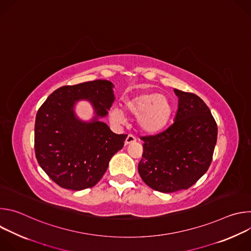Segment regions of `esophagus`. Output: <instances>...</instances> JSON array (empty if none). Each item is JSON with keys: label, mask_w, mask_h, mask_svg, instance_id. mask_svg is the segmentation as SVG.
Masks as SVG:
<instances>
[{"label": "esophagus", "mask_w": 251, "mask_h": 251, "mask_svg": "<svg viewBox=\"0 0 251 251\" xmlns=\"http://www.w3.org/2000/svg\"><path fill=\"white\" fill-rule=\"evenodd\" d=\"M136 141H137L136 137L133 136V135H131V134H129V135L127 136V138H126L125 144H126V145H129V144H132V143H135Z\"/></svg>", "instance_id": "esophagus-1"}]
</instances>
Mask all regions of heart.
Returning a JSON list of instances; mask_svg holds the SVG:
<instances>
[{
  "mask_svg": "<svg viewBox=\"0 0 251 251\" xmlns=\"http://www.w3.org/2000/svg\"><path fill=\"white\" fill-rule=\"evenodd\" d=\"M123 107L127 113L138 116L137 122L140 129L148 134H156L162 131L173 114L170 100L158 93L144 92L134 95L124 100ZM109 114L112 121L116 123L124 122V114L117 107H113Z\"/></svg>",
  "mask_w": 251,
  "mask_h": 251,
  "instance_id": "heart-1",
  "label": "heart"
}]
</instances>
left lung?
Returning <instances> with one entry per match:
<instances>
[{
    "label": "left lung",
    "mask_w": 251,
    "mask_h": 251,
    "mask_svg": "<svg viewBox=\"0 0 251 251\" xmlns=\"http://www.w3.org/2000/svg\"><path fill=\"white\" fill-rule=\"evenodd\" d=\"M174 123L163 132L142 137L138 172L155 191L174 193L196 184L210 166L218 139V125L198 95L178 89Z\"/></svg>",
    "instance_id": "obj_1"
}]
</instances>
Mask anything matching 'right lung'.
<instances>
[{
    "label": "right lung",
    "mask_w": 251,
    "mask_h": 251,
    "mask_svg": "<svg viewBox=\"0 0 251 251\" xmlns=\"http://www.w3.org/2000/svg\"><path fill=\"white\" fill-rule=\"evenodd\" d=\"M113 84L94 80L54 90L38 110L34 124L35 157L59 187L81 191L95 186L112 156L123 148L126 134H115L98 120L114 101ZM89 100L97 115L90 123L79 121L73 106Z\"/></svg>",
    "instance_id": "right-lung-1"
}]
</instances>
